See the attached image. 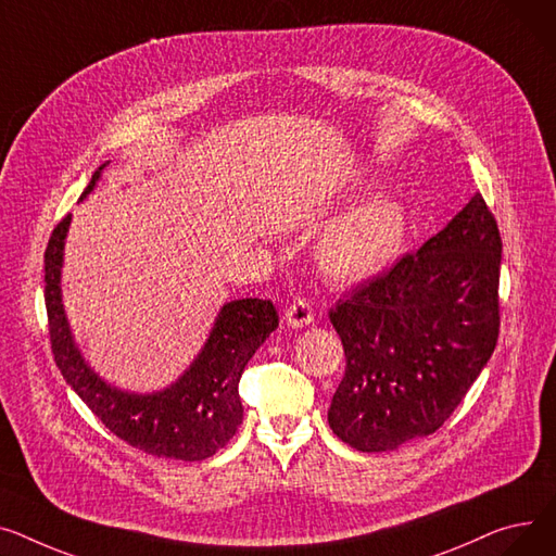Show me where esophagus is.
Segmentation results:
<instances>
[{
    "instance_id": "1",
    "label": "esophagus",
    "mask_w": 556,
    "mask_h": 556,
    "mask_svg": "<svg viewBox=\"0 0 556 556\" xmlns=\"http://www.w3.org/2000/svg\"><path fill=\"white\" fill-rule=\"evenodd\" d=\"M312 320H314V309L307 299H296L285 312V323L293 330L305 328V325H309Z\"/></svg>"
}]
</instances>
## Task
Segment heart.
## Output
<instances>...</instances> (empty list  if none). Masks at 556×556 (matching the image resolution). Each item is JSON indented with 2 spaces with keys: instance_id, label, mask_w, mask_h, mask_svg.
<instances>
[{
  "instance_id": "heart-1",
  "label": "heart",
  "mask_w": 556,
  "mask_h": 556,
  "mask_svg": "<svg viewBox=\"0 0 556 556\" xmlns=\"http://www.w3.org/2000/svg\"><path fill=\"white\" fill-rule=\"evenodd\" d=\"M408 228V206L400 198H377L339 217L320 236L316 244L318 267L337 285L368 280L402 253Z\"/></svg>"
}]
</instances>
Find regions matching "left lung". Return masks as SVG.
<instances>
[{"mask_svg": "<svg viewBox=\"0 0 556 556\" xmlns=\"http://www.w3.org/2000/svg\"><path fill=\"white\" fill-rule=\"evenodd\" d=\"M503 242L476 192L442 231L330 309L345 375L328 421L356 451L435 433L492 356Z\"/></svg>", "mask_w": 556, "mask_h": 556, "instance_id": "left-lung-1", "label": "left lung"}]
</instances>
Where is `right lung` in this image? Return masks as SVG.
I'll use <instances>...</instances> for the list:
<instances>
[{
	"label": "right lung",
	"mask_w": 556,
	"mask_h": 556,
	"mask_svg": "<svg viewBox=\"0 0 556 556\" xmlns=\"http://www.w3.org/2000/svg\"><path fill=\"white\" fill-rule=\"evenodd\" d=\"M105 166L91 175L85 194ZM70 222L72 215L60 219L45 251V303L55 366L91 413L129 446L168 460L211 458L242 424L238 383L249 358L278 328L274 303L260 299L226 303L204 350L170 388L152 395L123 393L85 364L64 316L60 269Z\"/></svg>",
	"instance_id": "right-lung-1"
}]
</instances>
